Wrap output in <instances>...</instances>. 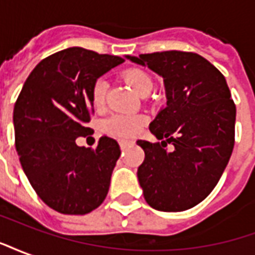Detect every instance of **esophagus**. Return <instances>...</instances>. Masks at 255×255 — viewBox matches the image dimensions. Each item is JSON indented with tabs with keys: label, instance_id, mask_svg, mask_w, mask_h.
Segmentation results:
<instances>
[{
	"label": "esophagus",
	"instance_id": "obj_1",
	"mask_svg": "<svg viewBox=\"0 0 255 255\" xmlns=\"http://www.w3.org/2000/svg\"><path fill=\"white\" fill-rule=\"evenodd\" d=\"M131 144V142L129 140H120V147H122V150H126Z\"/></svg>",
	"mask_w": 255,
	"mask_h": 255
}]
</instances>
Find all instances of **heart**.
Wrapping results in <instances>:
<instances>
[{"label":"heart","mask_w":255,"mask_h":255,"mask_svg":"<svg viewBox=\"0 0 255 255\" xmlns=\"http://www.w3.org/2000/svg\"><path fill=\"white\" fill-rule=\"evenodd\" d=\"M123 76L136 94L146 95L153 89V80L142 69L131 68V69H127ZM106 89H108V84L104 79H98L93 86L91 97H93V104L97 109H101L105 104ZM143 126L144 119L138 115H113L104 122L102 129L104 132L117 136V138L128 139L138 135L142 131Z\"/></svg>","instance_id":"obj_1"}]
</instances>
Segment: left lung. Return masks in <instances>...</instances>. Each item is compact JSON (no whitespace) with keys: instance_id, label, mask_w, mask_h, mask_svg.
Here are the masks:
<instances>
[{"instance_id":"left-lung-1","label":"left lung","mask_w":255,"mask_h":255,"mask_svg":"<svg viewBox=\"0 0 255 255\" xmlns=\"http://www.w3.org/2000/svg\"><path fill=\"white\" fill-rule=\"evenodd\" d=\"M164 78L166 106L150 123L157 143L138 140L144 160L138 180L146 202L161 212H183L212 192L235 144L236 106L223 73L197 53L127 56ZM174 149L168 150L166 144Z\"/></svg>"}]
</instances>
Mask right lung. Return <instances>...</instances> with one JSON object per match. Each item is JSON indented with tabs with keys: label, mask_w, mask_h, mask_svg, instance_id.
Segmentation results:
<instances>
[{
	"label": "right lung",
	"mask_w": 255,
	"mask_h": 255,
	"mask_svg": "<svg viewBox=\"0 0 255 255\" xmlns=\"http://www.w3.org/2000/svg\"><path fill=\"white\" fill-rule=\"evenodd\" d=\"M124 58L83 47L43 58L25 80L13 109L14 144L25 176L43 202L63 214L100 206L120 157L117 140L102 136L95 149L80 147L94 113L93 86Z\"/></svg>",
	"instance_id": "1"
}]
</instances>
